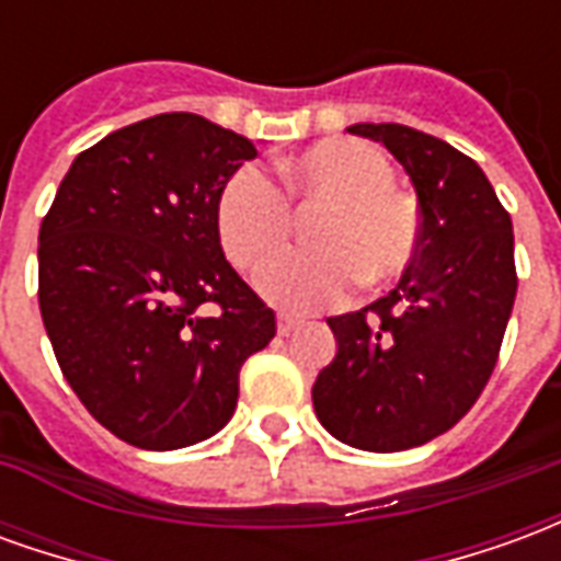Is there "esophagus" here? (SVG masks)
<instances>
[{"instance_id":"esophagus-1","label":"esophagus","mask_w":561,"mask_h":561,"mask_svg":"<svg viewBox=\"0 0 561 561\" xmlns=\"http://www.w3.org/2000/svg\"><path fill=\"white\" fill-rule=\"evenodd\" d=\"M304 321L297 316H288V312H279V318H276V328H279L282 336H288V333H294V330L300 328Z\"/></svg>"}]
</instances>
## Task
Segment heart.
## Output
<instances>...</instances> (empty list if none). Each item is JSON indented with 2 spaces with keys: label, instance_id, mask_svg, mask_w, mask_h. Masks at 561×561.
<instances>
[{
  "label": "heart",
  "instance_id": "b5f03b06",
  "mask_svg": "<svg viewBox=\"0 0 561 561\" xmlns=\"http://www.w3.org/2000/svg\"><path fill=\"white\" fill-rule=\"evenodd\" d=\"M285 194L301 208L325 207L313 242L261 270L257 291L270 304L309 312L342 300L357 276L381 285L412 267L421 245V209L393 185L385 149L360 138H328L276 164ZM284 195L257 168H240L216 201V228L233 267L257 270L290 239Z\"/></svg>",
  "mask_w": 561,
  "mask_h": 561
}]
</instances>
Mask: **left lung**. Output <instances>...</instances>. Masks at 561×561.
Returning a JSON list of instances; mask_svg holds the SVG:
<instances>
[{"instance_id":"obj_1","label":"left lung","mask_w":561,"mask_h":561,"mask_svg":"<svg viewBox=\"0 0 561 561\" xmlns=\"http://www.w3.org/2000/svg\"><path fill=\"white\" fill-rule=\"evenodd\" d=\"M400 161L421 207V245L400 285L328 318L333 364L318 373L321 426L360 450L426 445L469 412L493 376L517 297L514 231L478 161L400 123H357Z\"/></svg>"}]
</instances>
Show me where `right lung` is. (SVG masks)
I'll list each match as a JSON object with an SVG mask.
<instances>
[{"instance_id": "right-lung-1", "label": "right lung", "mask_w": 561, "mask_h": 561, "mask_svg": "<svg viewBox=\"0 0 561 561\" xmlns=\"http://www.w3.org/2000/svg\"><path fill=\"white\" fill-rule=\"evenodd\" d=\"M255 144L197 114L111 131L71 161L38 231V306L87 412L144 450L231 421L276 316L225 261L216 201Z\"/></svg>"}]
</instances>
